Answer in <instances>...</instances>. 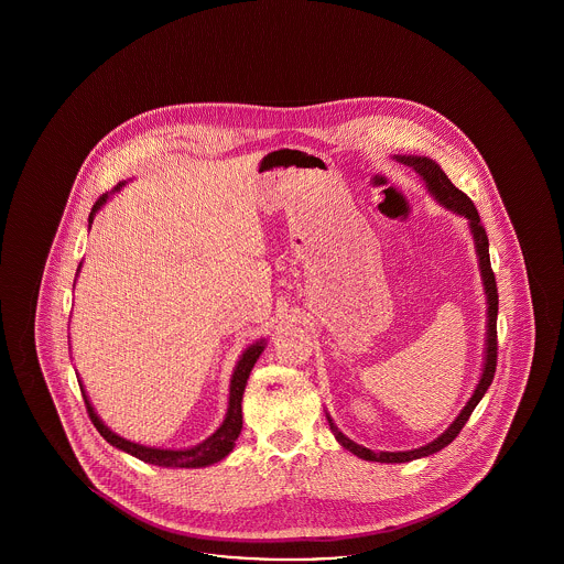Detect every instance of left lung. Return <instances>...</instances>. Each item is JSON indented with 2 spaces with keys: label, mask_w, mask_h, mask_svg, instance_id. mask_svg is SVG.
<instances>
[{
  "label": "left lung",
  "mask_w": 564,
  "mask_h": 564,
  "mask_svg": "<svg viewBox=\"0 0 564 564\" xmlns=\"http://www.w3.org/2000/svg\"><path fill=\"white\" fill-rule=\"evenodd\" d=\"M393 159L402 162L405 166H410V169H414V173H419V177L425 182L427 192L442 207H446L448 212H453V214L460 215V217L467 219V226H469V232H471V239H474V247H476V256H478V269H480V276H482L484 295H486V340H484L482 375H480V380H478L471 398L463 405L458 416L448 425V430L444 431L442 435H437L430 444L421 446V448L398 451V453H384V451L375 453V451H370V448H366V446L349 440L343 431L336 427L332 416L325 412L329 430L334 433V437L338 440V444L343 448H347L352 455L359 456L364 460H376V463H408V460L423 458V456H430L433 453H440L442 448H446L458 435V431L463 430V425L471 416L474 408L482 400L484 393L488 391V387H490V382L495 378V368H497V311H499V295H497L495 272L490 269L488 237H486V230H484V226L480 224V215L476 212L471 198L465 192L456 188L455 184L448 180V175L440 169L437 162L431 161L427 156H402V154H398Z\"/></svg>",
  "instance_id": "left-lung-1"
}]
</instances>
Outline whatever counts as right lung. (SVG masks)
I'll list each match as a JSON object with an SVG mask.
<instances>
[{
    "label": "right lung",
    "instance_id": "add662e5",
    "mask_svg": "<svg viewBox=\"0 0 564 564\" xmlns=\"http://www.w3.org/2000/svg\"><path fill=\"white\" fill-rule=\"evenodd\" d=\"M127 186V182H120L116 188L99 196V200L93 205V212L88 215V230H90V224L95 219L97 212L108 203L111 198V194L120 192V189ZM80 267L76 276L80 274ZM267 349V338H260L256 340L253 345H249L247 349L242 350L237 366H235V372L230 376V393H228V410H226V416L221 421V425L207 437L203 440L200 444L196 446H189V448H180V451H173V448H156V446H143V444H137L131 442L118 433L109 430L108 425L99 419V414L95 412L93 403L88 400L86 391H84V384L80 382L82 395H84V403H86V410H88V416L93 421V425L97 427V431L104 435V440H108L111 446H116L118 451L127 453V455L134 456L143 463H150V465H159V467H182V469H198V467H207V465H214L217 460L226 458V456L232 453L239 435L242 430V393H245V384H247V378L251 375L256 361L260 359L262 350Z\"/></svg>",
    "mask_w": 564,
    "mask_h": 564
}]
</instances>
